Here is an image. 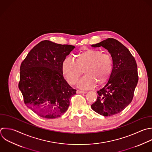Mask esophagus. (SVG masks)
I'll list each match as a JSON object with an SVG mask.
<instances>
[{
  "label": "esophagus",
  "mask_w": 152,
  "mask_h": 152,
  "mask_svg": "<svg viewBox=\"0 0 152 152\" xmlns=\"http://www.w3.org/2000/svg\"><path fill=\"white\" fill-rule=\"evenodd\" d=\"M77 94H84V93H86V91L78 90H77Z\"/></svg>",
  "instance_id": "obj_1"
}]
</instances>
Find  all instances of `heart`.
<instances>
[{
  "mask_svg": "<svg viewBox=\"0 0 152 152\" xmlns=\"http://www.w3.org/2000/svg\"><path fill=\"white\" fill-rule=\"evenodd\" d=\"M113 70V59L108 53H101L97 50L87 49L80 51L72 58H65L62 64V71L67 81L71 85L77 83L83 74L78 86L83 89L93 87L96 84L101 86L106 84Z\"/></svg>",
  "mask_w": 152,
  "mask_h": 152,
  "instance_id": "b5f03b06",
  "label": "heart"
}]
</instances>
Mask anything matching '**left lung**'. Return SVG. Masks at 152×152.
<instances>
[{
	"mask_svg": "<svg viewBox=\"0 0 152 152\" xmlns=\"http://www.w3.org/2000/svg\"><path fill=\"white\" fill-rule=\"evenodd\" d=\"M92 47H103L113 59V70L104 86L97 91L91 109L104 116L122 112L132 101L138 76L136 61L129 50L114 39H107Z\"/></svg>",
	"mask_w": 152,
	"mask_h": 152,
	"instance_id": "1",
	"label": "left lung"
}]
</instances>
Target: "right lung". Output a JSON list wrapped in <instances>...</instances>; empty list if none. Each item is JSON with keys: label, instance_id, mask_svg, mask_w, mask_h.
I'll list each match as a JSON object with an SVG mask.
<instances>
[{"label": "right lung", "instance_id": "1", "mask_svg": "<svg viewBox=\"0 0 152 152\" xmlns=\"http://www.w3.org/2000/svg\"><path fill=\"white\" fill-rule=\"evenodd\" d=\"M74 48L42 41L21 63L19 89L26 105L42 118L54 119L64 114L71 97L76 94L62 71L64 60Z\"/></svg>", "mask_w": 152, "mask_h": 152}]
</instances>
